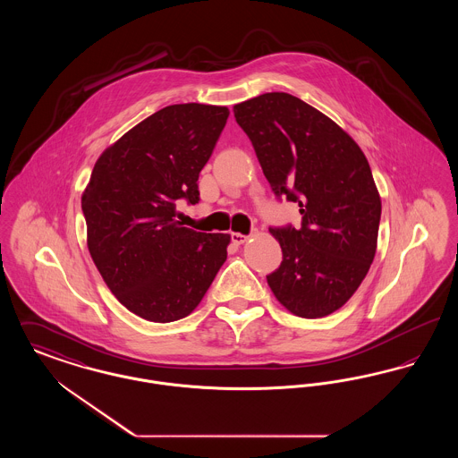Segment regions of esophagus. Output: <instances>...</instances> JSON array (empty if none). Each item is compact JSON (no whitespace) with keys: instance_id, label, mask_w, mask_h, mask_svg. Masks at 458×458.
Returning <instances> with one entry per match:
<instances>
[{"instance_id":"esophagus-1","label":"esophagus","mask_w":458,"mask_h":458,"mask_svg":"<svg viewBox=\"0 0 458 458\" xmlns=\"http://www.w3.org/2000/svg\"><path fill=\"white\" fill-rule=\"evenodd\" d=\"M247 239H249L247 235H242V233H237V232H233V233H232V242H233L235 245H242V243H245Z\"/></svg>"}]
</instances>
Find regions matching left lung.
<instances>
[{
    "label": "left lung",
    "instance_id": "left-lung-1",
    "mask_svg": "<svg viewBox=\"0 0 458 458\" xmlns=\"http://www.w3.org/2000/svg\"><path fill=\"white\" fill-rule=\"evenodd\" d=\"M276 196L299 202V230L269 228L284 261L266 276L286 310L325 318L349 302L377 247L381 197L359 144L325 113L286 92L233 106Z\"/></svg>",
    "mask_w": 458,
    "mask_h": 458
}]
</instances>
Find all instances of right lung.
Here are the masks:
<instances>
[{
  "instance_id": "right-lung-1",
  "label": "right lung",
  "mask_w": 458,
  "mask_h": 458,
  "mask_svg": "<svg viewBox=\"0 0 458 458\" xmlns=\"http://www.w3.org/2000/svg\"><path fill=\"white\" fill-rule=\"evenodd\" d=\"M230 109L172 105L156 111L98 157L82 192L88 249L118 302L153 323L200 304L226 261L228 233L174 221L176 202H199L197 180Z\"/></svg>"
}]
</instances>
